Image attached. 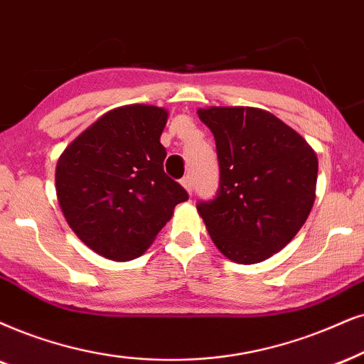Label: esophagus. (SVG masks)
<instances>
[{"label":"esophagus","instance_id":"34e87169","mask_svg":"<svg viewBox=\"0 0 364 364\" xmlns=\"http://www.w3.org/2000/svg\"><path fill=\"white\" fill-rule=\"evenodd\" d=\"M181 186L185 188V190L191 195V186H193L191 176H185V178H183V179H181Z\"/></svg>","mask_w":364,"mask_h":364}]
</instances>
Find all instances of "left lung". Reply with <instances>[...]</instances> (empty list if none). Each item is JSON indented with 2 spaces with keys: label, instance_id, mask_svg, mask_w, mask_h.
Here are the masks:
<instances>
[{
  "label": "left lung",
  "instance_id": "left-lung-1",
  "mask_svg": "<svg viewBox=\"0 0 364 364\" xmlns=\"http://www.w3.org/2000/svg\"><path fill=\"white\" fill-rule=\"evenodd\" d=\"M213 132L218 195L198 203L211 240L228 260L259 264L282 250L306 223L316 200L317 154L269 110L198 109Z\"/></svg>",
  "mask_w": 364,
  "mask_h": 364
}]
</instances>
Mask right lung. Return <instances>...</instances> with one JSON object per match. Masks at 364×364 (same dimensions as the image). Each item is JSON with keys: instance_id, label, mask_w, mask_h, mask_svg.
Returning a JSON list of instances; mask_svg holds the SVG:
<instances>
[{"instance_id": "add662e5", "label": "right lung", "mask_w": 364, "mask_h": 364, "mask_svg": "<svg viewBox=\"0 0 364 364\" xmlns=\"http://www.w3.org/2000/svg\"><path fill=\"white\" fill-rule=\"evenodd\" d=\"M168 110L131 104L112 109L80 132L55 169L58 205L68 227L109 260L139 257L188 200L164 173L161 134Z\"/></svg>"}]
</instances>
